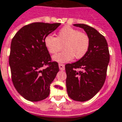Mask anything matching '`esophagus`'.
Wrapping results in <instances>:
<instances>
[{"mask_svg": "<svg viewBox=\"0 0 122 122\" xmlns=\"http://www.w3.org/2000/svg\"><path fill=\"white\" fill-rule=\"evenodd\" d=\"M58 66H59V68L60 70H64V69H65L64 64H59Z\"/></svg>", "mask_w": 122, "mask_h": 122, "instance_id": "34e87169", "label": "esophagus"}]
</instances>
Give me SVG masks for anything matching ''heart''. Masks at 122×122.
Returning <instances> with one entry per match:
<instances>
[{
	"instance_id": "obj_1",
	"label": "heart",
	"mask_w": 122,
	"mask_h": 122,
	"mask_svg": "<svg viewBox=\"0 0 122 122\" xmlns=\"http://www.w3.org/2000/svg\"><path fill=\"white\" fill-rule=\"evenodd\" d=\"M44 45L50 54L60 52L64 45L65 50L53 56V60L58 62H67L74 57L81 59L85 56L90 46V39L84 32L66 26L58 31L57 37L52 35L45 37Z\"/></svg>"
}]
</instances>
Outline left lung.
Returning a JSON list of instances; mask_svg holds the SVG:
<instances>
[{
	"label": "left lung",
	"instance_id": "1",
	"mask_svg": "<svg viewBox=\"0 0 122 122\" xmlns=\"http://www.w3.org/2000/svg\"><path fill=\"white\" fill-rule=\"evenodd\" d=\"M74 26L84 30L90 39V46L82 58L66 64V88L71 99L85 102L93 98L104 85L110 53L106 38L95 28L84 24Z\"/></svg>",
	"mask_w": 122,
	"mask_h": 122
}]
</instances>
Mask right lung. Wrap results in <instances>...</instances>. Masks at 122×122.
Listing matches in <instances>:
<instances>
[{
	"instance_id": "obj_1",
	"label": "right lung",
	"mask_w": 122,
	"mask_h": 122,
	"mask_svg": "<svg viewBox=\"0 0 122 122\" xmlns=\"http://www.w3.org/2000/svg\"><path fill=\"white\" fill-rule=\"evenodd\" d=\"M60 23L34 22L20 28L12 38L9 56L12 81L26 100H43L50 94V86L59 71L44 45L45 37ZM48 66L44 69L42 67Z\"/></svg>"
}]
</instances>
